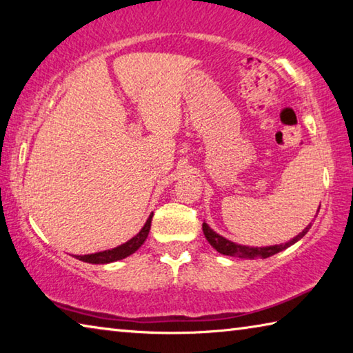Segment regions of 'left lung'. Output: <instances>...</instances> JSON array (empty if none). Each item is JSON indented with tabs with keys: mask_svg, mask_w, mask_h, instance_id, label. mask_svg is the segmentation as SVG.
Wrapping results in <instances>:
<instances>
[{
	"mask_svg": "<svg viewBox=\"0 0 353 353\" xmlns=\"http://www.w3.org/2000/svg\"><path fill=\"white\" fill-rule=\"evenodd\" d=\"M321 207V205H319ZM319 212V210H318ZM318 214V213H316ZM312 229V223H310L305 229H303L301 234L297 236L292 238L288 243L283 244H276V246H266V248H250V246H243V244H236L227 240V238L221 236L219 234H216L213 229L208 227L207 223L202 224V230H204V235L207 238V241L212 244V248H214L218 250L219 254L223 255H230V256H240V259H248V260H255V259H268L277 252H282L286 248L292 246V244L297 243L301 238L305 236L307 232Z\"/></svg>",
	"mask_w": 353,
	"mask_h": 353,
	"instance_id": "8db88e82",
	"label": "left lung"
}]
</instances>
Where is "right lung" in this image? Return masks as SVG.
I'll return each instance as SVG.
<instances>
[{
	"label": "right lung",
	"mask_w": 353,
	"mask_h": 353,
	"mask_svg": "<svg viewBox=\"0 0 353 353\" xmlns=\"http://www.w3.org/2000/svg\"><path fill=\"white\" fill-rule=\"evenodd\" d=\"M152 214L154 213L149 214V218L146 221V224L143 225V229L134 238H130L128 243H124V244H121V246L113 248L109 250H103V252H97V254H90V255H76V259L85 261V263H93V265H105V263L123 260V259H126V256L132 255L135 250L146 241L149 229H151Z\"/></svg>",
	"instance_id": "obj_1"
}]
</instances>
